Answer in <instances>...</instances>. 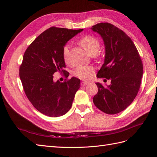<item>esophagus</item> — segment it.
Segmentation results:
<instances>
[{
  "mask_svg": "<svg viewBox=\"0 0 157 157\" xmlns=\"http://www.w3.org/2000/svg\"><path fill=\"white\" fill-rule=\"evenodd\" d=\"M80 84H81V86H86V85L89 84V82L87 81H82Z\"/></svg>",
  "mask_w": 157,
  "mask_h": 157,
  "instance_id": "1",
  "label": "esophagus"
}]
</instances>
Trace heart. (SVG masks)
<instances>
[{"instance_id": "obj_1", "label": "heart", "mask_w": 157, "mask_h": 157, "mask_svg": "<svg viewBox=\"0 0 157 157\" xmlns=\"http://www.w3.org/2000/svg\"><path fill=\"white\" fill-rule=\"evenodd\" d=\"M79 44L81 45L88 53L92 56H97L98 52L100 49V41L96 37L91 35H86L80 40ZM69 45L65 44L62 48L63 59L65 63L69 64ZM95 69L91 65L79 66L73 72L75 77L82 80H88L91 78L94 73Z\"/></svg>"}]
</instances>
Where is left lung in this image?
Returning <instances> with one entry per match:
<instances>
[{
  "label": "left lung",
  "instance_id": "1",
  "mask_svg": "<svg viewBox=\"0 0 157 157\" xmlns=\"http://www.w3.org/2000/svg\"><path fill=\"white\" fill-rule=\"evenodd\" d=\"M92 29L101 35L105 46L104 63L97 77L111 80L106 87L96 83L98 92L93 102L103 113L115 115L124 110L136 97L143 63L134 42L119 28L105 22L92 26Z\"/></svg>",
  "mask_w": 157,
  "mask_h": 157
}]
</instances>
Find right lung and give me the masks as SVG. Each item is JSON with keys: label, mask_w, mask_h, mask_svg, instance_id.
<instances>
[{"label": "right lung", "mask_w": 157, "mask_h": 157, "mask_svg": "<svg viewBox=\"0 0 157 157\" xmlns=\"http://www.w3.org/2000/svg\"><path fill=\"white\" fill-rule=\"evenodd\" d=\"M83 29L51 27L28 46L20 66V77L28 99L44 115L58 117L67 113L80 88V79L72 77L64 82L54 81L58 72L67 78L62 48L69 40Z\"/></svg>", "instance_id": "add662e5"}]
</instances>
